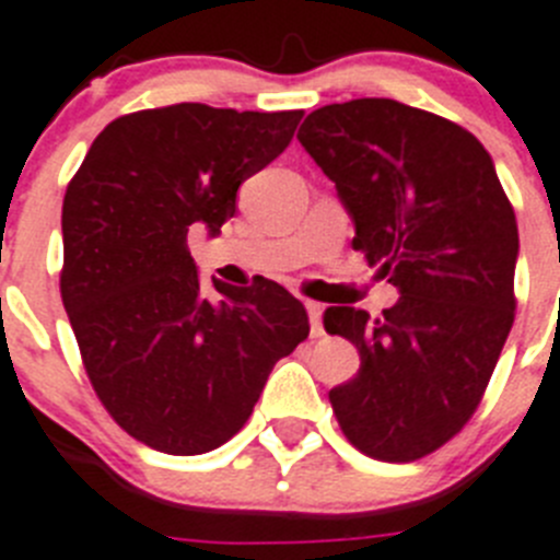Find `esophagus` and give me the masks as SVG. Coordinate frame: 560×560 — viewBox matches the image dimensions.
Listing matches in <instances>:
<instances>
[{
  "label": "esophagus",
  "instance_id": "34e87169",
  "mask_svg": "<svg viewBox=\"0 0 560 560\" xmlns=\"http://www.w3.org/2000/svg\"><path fill=\"white\" fill-rule=\"evenodd\" d=\"M304 307H307V316H310V332H313V338H318L324 332L322 327V304L318 302H304Z\"/></svg>",
  "mask_w": 560,
  "mask_h": 560
}]
</instances>
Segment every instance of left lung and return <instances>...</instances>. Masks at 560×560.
Instances as JSON below:
<instances>
[{"instance_id":"obj_1","label":"left lung","mask_w":560,"mask_h":560,"mask_svg":"<svg viewBox=\"0 0 560 560\" xmlns=\"http://www.w3.org/2000/svg\"><path fill=\"white\" fill-rule=\"evenodd\" d=\"M299 142L355 222L352 247L401 299L378 318L327 307L324 330L361 355L330 389L352 447L418 462L464 430L515 322L518 224L476 136L396 98H352L304 119Z\"/></svg>"}]
</instances>
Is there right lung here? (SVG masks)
<instances>
[{"label":"right lung","mask_w":560,"mask_h":560,"mask_svg":"<svg viewBox=\"0 0 560 560\" xmlns=\"http://www.w3.org/2000/svg\"><path fill=\"white\" fill-rule=\"evenodd\" d=\"M304 110L199 102L136 110L93 139L62 205V304L84 373L121 430L167 455L222 447L276 361L310 332L276 281L199 284L187 233H219L244 178L279 156Z\"/></svg>","instance_id":"obj_1"}]
</instances>
